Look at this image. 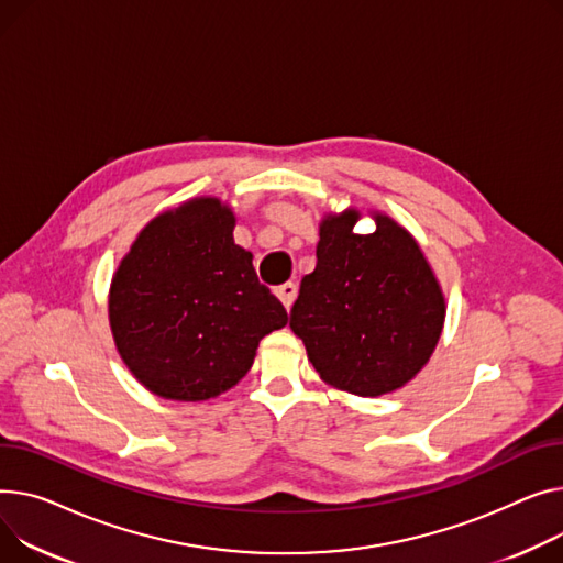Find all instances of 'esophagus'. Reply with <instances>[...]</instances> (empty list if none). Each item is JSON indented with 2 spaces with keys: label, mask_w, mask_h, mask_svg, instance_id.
I'll return each instance as SVG.
<instances>
[{
  "label": "esophagus",
  "mask_w": 563,
  "mask_h": 563,
  "mask_svg": "<svg viewBox=\"0 0 563 563\" xmlns=\"http://www.w3.org/2000/svg\"><path fill=\"white\" fill-rule=\"evenodd\" d=\"M276 296L280 298L283 306L289 310L291 303H294V298H296V285L294 283H285V285L276 287Z\"/></svg>",
  "instance_id": "34e87169"
}]
</instances>
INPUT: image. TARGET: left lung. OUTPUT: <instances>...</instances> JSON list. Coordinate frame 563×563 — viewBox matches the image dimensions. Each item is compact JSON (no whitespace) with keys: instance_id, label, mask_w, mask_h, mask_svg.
I'll return each mask as SVG.
<instances>
[{"instance_id":"8db88e82","label":"left lung","mask_w":563,"mask_h":563,"mask_svg":"<svg viewBox=\"0 0 563 563\" xmlns=\"http://www.w3.org/2000/svg\"><path fill=\"white\" fill-rule=\"evenodd\" d=\"M371 214L368 235L353 233L355 208L323 217L317 267L301 280L289 328L323 383L373 398L405 387L428 364L445 298L419 242L391 217Z\"/></svg>"}]
</instances>
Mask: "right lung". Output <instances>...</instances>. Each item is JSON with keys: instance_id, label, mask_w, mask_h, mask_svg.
<instances>
[{"instance_id": "obj_1", "label": "right lung", "mask_w": 563, "mask_h": 563, "mask_svg": "<svg viewBox=\"0 0 563 563\" xmlns=\"http://www.w3.org/2000/svg\"><path fill=\"white\" fill-rule=\"evenodd\" d=\"M235 214L199 197L152 219L122 257L108 294L112 340L148 391L197 402L238 385L265 334L287 323Z\"/></svg>"}]
</instances>
